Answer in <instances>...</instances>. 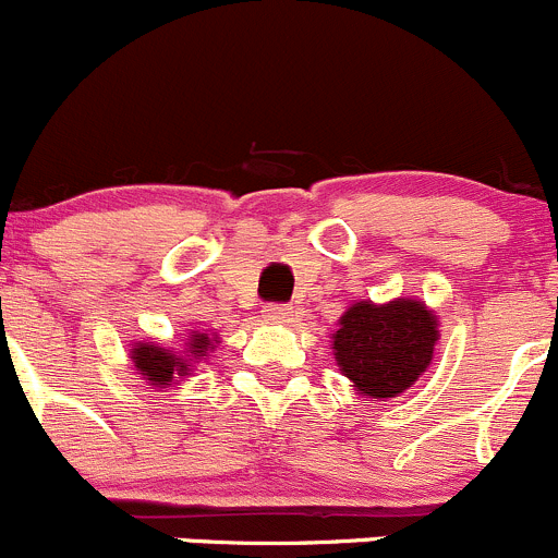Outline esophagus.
I'll list each match as a JSON object with an SVG mask.
<instances>
[{"label":"esophagus","mask_w":558,"mask_h":558,"mask_svg":"<svg viewBox=\"0 0 558 558\" xmlns=\"http://www.w3.org/2000/svg\"><path fill=\"white\" fill-rule=\"evenodd\" d=\"M266 317L271 322H290L292 308L287 303H266Z\"/></svg>","instance_id":"1"}]
</instances>
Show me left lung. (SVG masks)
I'll use <instances>...</instances> for the list:
<instances>
[{
	"mask_svg": "<svg viewBox=\"0 0 558 558\" xmlns=\"http://www.w3.org/2000/svg\"><path fill=\"white\" fill-rule=\"evenodd\" d=\"M332 336L338 367L360 395L395 398L405 392L433 360L438 322L418 301L373 306L360 301L343 314Z\"/></svg>",
	"mask_w": 558,
	"mask_h": 558,
	"instance_id": "obj_1",
	"label": "left lung"
}]
</instances>
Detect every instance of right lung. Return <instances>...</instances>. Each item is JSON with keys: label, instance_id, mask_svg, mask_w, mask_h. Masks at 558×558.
Wrapping results in <instances>:
<instances>
[{"label": "right lung", "instance_id": "1", "mask_svg": "<svg viewBox=\"0 0 558 558\" xmlns=\"http://www.w3.org/2000/svg\"><path fill=\"white\" fill-rule=\"evenodd\" d=\"M209 349H215L211 347L209 336H206V332H195V336H191L187 357L201 360L206 357ZM187 357L171 354L169 349L150 347V343H142V347L134 349L136 371H142V376H145L150 384H155V387H163V384L171 381L174 376H187Z\"/></svg>", "mask_w": 558, "mask_h": 558}]
</instances>
